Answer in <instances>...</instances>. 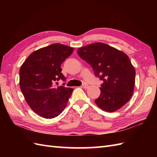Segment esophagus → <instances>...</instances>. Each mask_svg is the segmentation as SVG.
Masks as SVG:
<instances>
[{"mask_svg": "<svg viewBox=\"0 0 157 157\" xmlns=\"http://www.w3.org/2000/svg\"><path fill=\"white\" fill-rule=\"evenodd\" d=\"M82 87L84 88V89H86V88H88V85L87 84H83V86H82Z\"/></svg>", "mask_w": 157, "mask_h": 157, "instance_id": "1", "label": "esophagus"}]
</instances>
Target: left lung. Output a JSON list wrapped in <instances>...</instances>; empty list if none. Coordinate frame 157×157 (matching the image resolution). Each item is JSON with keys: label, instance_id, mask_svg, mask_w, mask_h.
I'll return each mask as SVG.
<instances>
[{"label": "left lung", "instance_id": "8db88e82", "mask_svg": "<svg viewBox=\"0 0 157 157\" xmlns=\"http://www.w3.org/2000/svg\"><path fill=\"white\" fill-rule=\"evenodd\" d=\"M78 53L103 81L101 95L94 101L96 105L109 113L124 106L132 96L135 86V69L128 56L102 42L79 48Z\"/></svg>", "mask_w": 157, "mask_h": 157}]
</instances>
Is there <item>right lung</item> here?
<instances>
[{
    "label": "right lung",
    "mask_w": 157,
    "mask_h": 157,
    "mask_svg": "<svg viewBox=\"0 0 157 157\" xmlns=\"http://www.w3.org/2000/svg\"><path fill=\"white\" fill-rule=\"evenodd\" d=\"M74 48L52 44L35 51L19 69V86L32 111L43 118L59 115L66 107L73 88L56 86L59 79L65 81L61 65Z\"/></svg>",
    "instance_id": "add662e5"
}]
</instances>
